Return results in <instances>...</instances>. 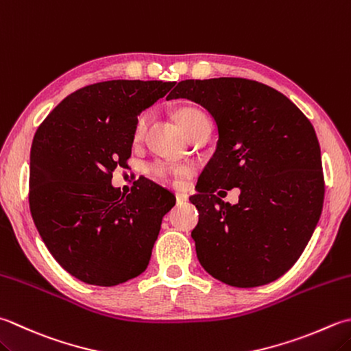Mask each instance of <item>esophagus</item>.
I'll return each instance as SVG.
<instances>
[{"instance_id": "obj_1", "label": "esophagus", "mask_w": 351, "mask_h": 351, "mask_svg": "<svg viewBox=\"0 0 351 351\" xmlns=\"http://www.w3.org/2000/svg\"><path fill=\"white\" fill-rule=\"evenodd\" d=\"M175 196H176V202H178V204L185 202V201H187V199H189V195H187V193H182V191H176Z\"/></svg>"}]
</instances>
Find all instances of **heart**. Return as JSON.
I'll return each mask as SVG.
<instances>
[{"mask_svg": "<svg viewBox=\"0 0 351 351\" xmlns=\"http://www.w3.org/2000/svg\"><path fill=\"white\" fill-rule=\"evenodd\" d=\"M150 117H152V114H150L149 111H143L136 115V119L134 121V128H132V138L135 141L141 140L144 134H146L147 126L150 123ZM178 119H180V125L185 134H189L190 130L193 129L196 125H199L201 121L208 120L207 115H205L202 111H199V109H196V108H184L180 112V115H178ZM150 173L161 181H173V180H176V178H180V176L187 173V169L173 167V166H169V164H164V162H155L150 166Z\"/></svg>", "mask_w": 351, "mask_h": 351, "instance_id": "heart-1", "label": "heart"}]
</instances>
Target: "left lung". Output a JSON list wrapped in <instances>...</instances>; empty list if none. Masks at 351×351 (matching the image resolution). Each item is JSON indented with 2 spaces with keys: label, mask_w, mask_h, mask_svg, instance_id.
<instances>
[{
  "label": "left lung",
  "mask_w": 351,
  "mask_h": 351,
  "mask_svg": "<svg viewBox=\"0 0 351 351\" xmlns=\"http://www.w3.org/2000/svg\"><path fill=\"white\" fill-rule=\"evenodd\" d=\"M204 106L216 121V152L190 197L199 263L234 287L286 274L303 254L324 202L321 149L312 123L277 89L256 80H182L167 95ZM241 189L239 204L217 188ZM221 193V191H219Z\"/></svg>",
  "instance_id": "8db88e82"
}]
</instances>
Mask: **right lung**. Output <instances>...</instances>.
<instances>
[{
    "mask_svg": "<svg viewBox=\"0 0 351 351\" xmlns=\"http://www.w3.org/2000/svg\"><path fill=\"white\" fill-rule=\"evenodd\" d=\"M175 82L108 80L77 89L40 123L30 150L29 204L54 260L80 281L117 286L146 271L169 190L138 180L129 195L112 187L128 167L134 121Z\"/></svg>",
    "mask_w": 351,
    "mask_h": 351,
    "instance_id": "1",
    "label": "right lung"
}]
</instances>
